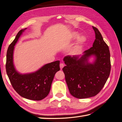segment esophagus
<instances>
[{
	"label": "esophagus",
	"instance_id": "obj_1",
	"mask_svg": "<svg viewBox=\"0 0 122 122\" xmlns=\"http://www.w3.org/2000/svg\"><path fill=\"white\" fill-rule=\"evenodd\" d=\"M59 66H60V68H61V69H63V68L64 67V64L63 63H61L60 65H59Z\"/></svg>",
	"mask_w": 122,
	"mask_h": 122
}]
</instances>
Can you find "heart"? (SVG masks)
Returning a JSON list of instances; mask_svg holds the SVG:
<instances>
[{"instance_id":"b5f03b06","label":"heart","mask_w":122,"mask_h":122,"mask_svg":"<svg viewBox=\"0 0 122 122\" xmlns=\"http://www.w3.org/2000/svg\"><path fill=\"white\" fill-rule=\"evenodd\" d=\"M79 36V34L76 33V32H73L71 34V40H75V39H77ZM86 38L85 36H80L78 38L77 43L75 44L73 48L71 49V51L73 53H77L81 50V48L82 46L83 45V44L85 43L86 41Z\"/></svg>"}]
</instances>
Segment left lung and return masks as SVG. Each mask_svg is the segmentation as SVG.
<instances>
[{
  "mask_svg": "<svg viewBox=\"0 0 122 122\" xmlns=\"http://www.w3.org/2000/svg\"><path fill=\"white\" fill-rule=\"evenodd\" d=\"M95 40L93 47L79 55L66 56L63 59L66 64L63 71L71 94L81 99L96 95L104 86L111 71L110 53L98 29L93 26ZM94 56L93 63L88 58Z\"/></svg>",
  "mask_w": 122,
  "mask_h": 122,
  "instance_id": "obj_1",
  "label": "left lung"
}]
</instances>
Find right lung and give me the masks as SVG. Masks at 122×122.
<instances>
[{"label": "right lung", "mask_w": 122, "mask_h": 122, "mask_svg": "<svg viewBox=\"0 0 122 122\" xmlns=\"http://www.w3.org/2000/svg\"><path fill=\"white\" fill-rule=\"evenodd\" d=\"M26 29L20 30L8 47L6 56V72L12 87L19 95L30 100L40 101L48 95L54 76L60 70V61L47 64L34 73L25 74L18 73L13 63L14 46Z\"/></svg>", "instance_id": "obj_1"}]
</instances>
